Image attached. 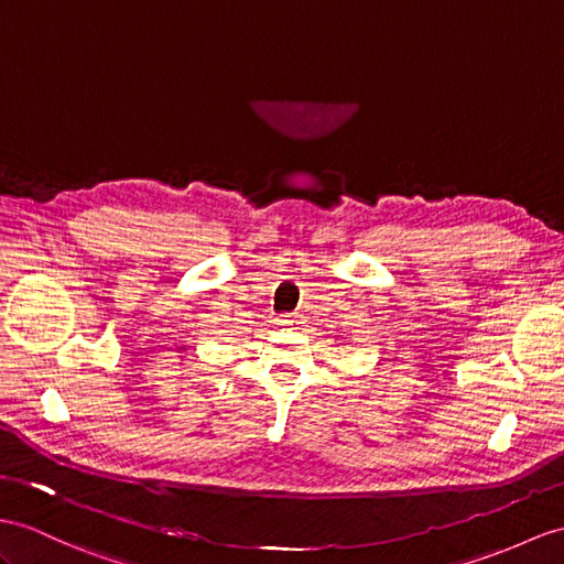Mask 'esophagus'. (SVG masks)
I'll return each instance as SVG.
<instances>
[{"label":"esophagus","instance_id":"34e87169","mask_svg":"<svg viewBox=\"0 0 564 564\" xmlns=\"http://www.w3.org/2000/svg\"><path fill=\"white\" fill-rule=\"evenodd\" d=\"M280 325H286V327L299 325V315L296 313H284L282 318H280Z\"/></svg>","mask_w":564,"mask_h":564}]
</instances>
